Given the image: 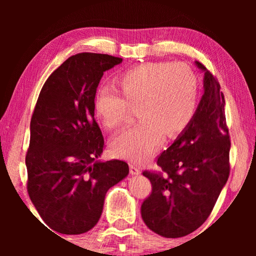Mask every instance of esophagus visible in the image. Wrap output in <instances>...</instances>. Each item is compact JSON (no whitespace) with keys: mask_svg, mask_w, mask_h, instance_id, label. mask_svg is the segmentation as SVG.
Returning a JSON list of instances; mask_svg holds the SVG:
<instances>
[{"mask_svg":"<svg viewBox=\"0 0 256 256\" xmlns=\"http://www.w3.org/2000/svg\"><path fill=\"white\" fill-rule=\"evenodd\" d=\"M130 172H131L132 175H136V176L141 174L140 170H138V168L136 166V164H130Z\"/></svg>","mask_w":256,"mask_h":256,"instance_id":"obj_1","label":"esophagus"}]
</instances>
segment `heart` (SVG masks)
Listing matches in <instances>:
<instances>
[{
    "label": "heart",
    "mask_w": 256,
    "mask_h": 256,
    "mask_svg": "<svg viewBox=\"0 0 256 256\" xmlns=\"http://www.w3.org/2000/svg\"><path fill=\"white\" fill-rule=\"evenodd\" d=\"M115 90L99 89L94 98L97 120L116 128L126 120L128 107L138 108L140 123L110 142L116 158L144 162L164 138L183 133L196 115L198 86L194 72L180 63L148 62L128 68L115 80Z\"/></svg>",
    "instance_id": "heart-1"
}]
</instances>
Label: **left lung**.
Here are the masks:
<instances>
[{"label": "left lung", "instance_id": "8db88e82", "mask_svg": "<svg viewBox=\"0 0 256 256\" xmlns=\"http://www.w3.org/2000/svg\"><path fill=\"white\" fill-rule=\"evenodd\" d=\"M204 72L203 94L192 122L157 164L167 177L144 172L152 192L141 206L150 230L166 238L188 235L211 214L229 176L230 140L224 118V97L219 82Z\"/></svg>", "mask_w": 256, "mask_h": 256}]
</instances>
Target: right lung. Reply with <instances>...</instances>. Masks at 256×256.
<instances>
[{
    "label": "right lung",
    "mask_w": 256,
    "mask_h": 256,
    "mask_svg": "<svg viewBox=\"0 0 256 256\" xmlns=\"http://www.w3.org/2000/svg\"><path fill=\"white\" fill-rule=\"evenodd\" d=\"M120 63L122 58L107 54L73 55L40 90L26 156L28 193L56 232L79 235L94 228L107 190L128 175L125 162L99 159L104 138L94 110L104 72Z\"/></svg>",
    "instance_id": "right-lung-1"
}]
</instances>
